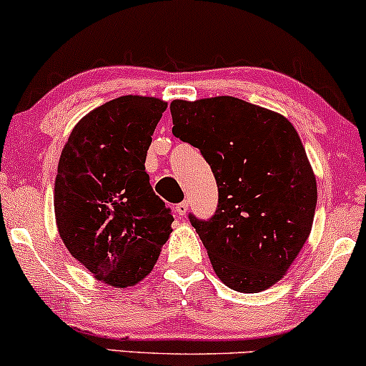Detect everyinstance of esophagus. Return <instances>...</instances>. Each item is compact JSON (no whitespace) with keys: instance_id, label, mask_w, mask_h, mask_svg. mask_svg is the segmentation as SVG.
<instances>
[{"instance_id":"esophagus-1","label":"esophagus","mask_w":366,"mask_h":366,"mask_svg":"<svg viewBox=\"0 0 366 366\" xmlns=\"http://www.w3.org/2000/svg\"><path fill=\"white\" fill-rule=\"evenodd\" d=\"M188 212V200H183V202L176 204V214L179 217H183Z\"/></svg>"}]
</instances>
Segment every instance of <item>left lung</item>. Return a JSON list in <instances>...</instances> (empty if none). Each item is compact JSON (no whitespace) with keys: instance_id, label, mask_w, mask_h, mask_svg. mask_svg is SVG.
Wrapping results in <instances>:
<instances>
[{"instance_id":"left-lung-1","label":"left lung","mask_w":366,"mask_h":366,"mask_svg":"<svg viewBox=\"0 0 366 366\" xmlns=\"http://www.w3.org/2000/svg\"><path fill=\"white\" fill-rule=\"evenodd\" d=\"M172 134L197 147L217 183L209 219L190 214L219 280L238 292L269 289L310 237L316 178L294 126L233 97L171 104Z\"/></svg>"}]
</instances>
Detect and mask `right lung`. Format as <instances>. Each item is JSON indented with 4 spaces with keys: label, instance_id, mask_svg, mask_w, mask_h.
Instances as JSON below:
<instances>
[{
    "label": "right lung",
    "instance_id": "1",
    "mask_svg": "<svg viewBox=\"0 0 366 366\" xmlns=\"http://www.w3.org/2000/svg\"><path fill=\"white\" fill-rule=\"evenodd\" d=\"M167 109L152 97H119L72 129L55 179V217L65 247L98 280L131 287L147 277L169 238L171 209L154 194L147 150Z\"/></svg>",
    "mask_w": 366,
    "mask_h": 366
}]
</instances>
